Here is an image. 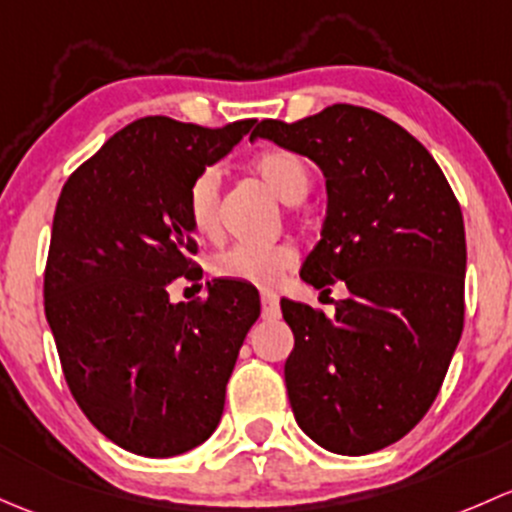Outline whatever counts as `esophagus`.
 <instances>
[{"label":"esophagus","instance_id":"34e87169","mask_svg":"<svg viewBox=\"0 0 512 512\" xmlns=\"http://www.w3.org/2000/svg\"><path fill=\"white\" fill-rule=\"evenodd\" d=\"M261 313L266 320H276L281 315V303L273 291H261Z\"/></svg>","mask_w":512,"mask_h":512}]
</instances>
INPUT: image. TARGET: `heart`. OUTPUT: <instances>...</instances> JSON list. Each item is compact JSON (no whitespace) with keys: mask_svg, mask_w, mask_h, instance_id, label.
Listing matches in <instances>:
<instances>
[{"mask_svg":"<svg viewBox=\"0 0 512 512\" xmlns=\"http://www.w3.org/2000/svg\"><path fill=\"white\" fill-rule=\"evenodd\" d=\"M249 170L276 194L281 202L298 204L313 187V170L298 152L263 150L251 157ZM184 209L192 229L204 239L219 234V175L207 167L189 182L184 194ZM295 263V251L288 244H234L214 256L212 271L219 278L273 286Z\"/></svg>","mask_w":512,"mask_h":512,"instance_id":"1","label":"heart"}]
</instances>
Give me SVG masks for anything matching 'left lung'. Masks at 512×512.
I'll list each match as a JSON object with an SVG mask.
<instances>
[{
	"mask_svg": "<svg viewBox=\"0 0 512 512\" xmlns=\"http://www.w3.org/2000/svg\"><path fill=\"white\" fill-rule=\"evenodd\" d=\"M266 138L323 170L328 214L300 278L337 281L335 318L283 298L295 335L288 399L323 449L362 456L414 429L444 382L463 330L466 231L444 172L402 125L360 105L261 120Z\"/></svg>",
	"mask_w": 512,
	"mask_h": 512,
	"instance_id": "8db88e82",
	"label": "left lung"
}]
</instances>
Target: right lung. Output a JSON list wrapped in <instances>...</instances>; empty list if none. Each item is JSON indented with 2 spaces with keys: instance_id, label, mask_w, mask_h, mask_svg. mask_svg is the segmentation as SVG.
<instances>
[{
  "instance_id": "1",
  "label": "right lung",
  "mask_w": 512,
  "mask_h": 512,
  "mask_svg": "<svg viewBox=\"0 0 512 512\" xmlns=\"http://www.w3.org/2000/svg\"><path fill=\"white\" fill-rule=\"evenodd\" d=\"M202 128L165 115L115 133L63 184L51 226L44 308L63 377L103 436L170 458L217 429L226 382L261 315L251 283L214 278L207 300L172 303L197 271L189 182L254 128Z\"/></svg>"
}]
</instances>
